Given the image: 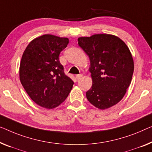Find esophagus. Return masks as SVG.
<instances>
[{
    "label": "esophagus",
    "instance_id": "esophagus-1",
    "mask_svg": "<svg viewBox=\"0 0 152 152\" xmlns=\"http://www.w3.org/2000/svg\"><path fill=\"white\" fill-rule=\"evenodd\" d=\"M82 77H83V74H78V75H76V78L77 80H79V79H80Z\"/></svg>",
    "mask_w": 152,
    "mask_h": 152
}]
</instances>
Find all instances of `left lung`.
<instances>
[{
    "label": "left lung",
    "mask_w": 152,
    "mask_h": 152,
    "mask_svg": "<svg viewBox=\"0 0 152 152\" xmlns=\"http://www.w3.org/2000/svg\"><path fill=\"white\" fill-rule=\"evenodd\" d=\"M89 56L93 84L86 92L91 104L104 110L124 98L130 85L134 61L128 47L120 38L109 34H96L78 39Z\"/></svg>",
    "instance_id": "left-lung-1"
}]
</instances>
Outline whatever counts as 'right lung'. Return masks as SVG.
Wrapping results in <instances>:
<instances>
[{
	"mask_svg": "<svg viewBox=\"0 0 152 152\" xmlns=\"http://www.w3.org/2000/svg\"><path fill=\"white\" fill-rule=\"evenodd\" d=\"M68 43L66 37L44 35L31 41L22 54L20 82L32 100L42 107H57L73 87L58 57Z\"/></svg>",
	"mask_w": 152,
	"mask_h": 152,
	"instance_id": "add662e5",
	"label": "right lung"
}]
</instances>
